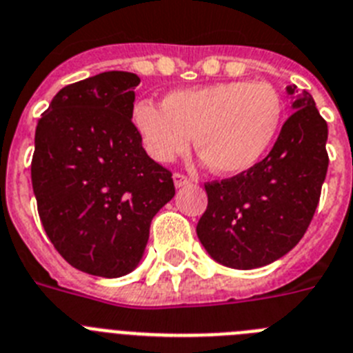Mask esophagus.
<instances>
[{
	"label": "esophagus",
	"mask_w": 353,
	"mask_h": 353,
	"mask_svg": "<svg viewBox=\"0 0 353 353\" xmlns=\"http://www.w3.org/2000/svg\"><path fill=\"white\" fill-rule=\"evenodd\" d=\"M190 183H192V181H190V177L185 176V174H181V172L174 174V185H176L177 188L190 185Z\"/></svg>",
	"instance_id": "obj_1"
}]
</instances>
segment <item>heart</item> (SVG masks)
<instances>
[{"label": "heart", "mask_w": 353, "mask_h": 353, "mask_svg": "<svg viewBox=\"0 0 353 353\" xmlns=\"http://www.w3.org/2000/svg\"><path fill=\"white\" fill-rule=\"evenodd\" d=\"M147 154L168 163L195 149L214 172L243 174L256 167L277 137L283 101L268 83L220 81L174 90L161 106L139 101L131 112Z\"/></svg>", "instance_id": "obj_1"}]
</instances>
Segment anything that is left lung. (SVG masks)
I'll return each instance as SVG.
<instances>
[{
    "mask_svg": "<svg viewBox=\"0 0 353 353\" xmlns=\"http://www.w3.org/2000/svg\"><path fill=\"white\" fill-rule=\"evenodd\" d=\"M295 90L286 88L295 112L268 156L247 172L204 185L208 208L197 236L220 265L252 270L277 261L302 240L316 211L329 130L311 94Z\"/></svg>",
    "mask_w": 353,
    "mask_h": 353,
    "instance_id": "left-lung-1",
    "label": "left lung"
}]
</instances>
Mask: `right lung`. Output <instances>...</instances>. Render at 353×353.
Masks as SVG:
<instances>
[{
  "label": "right lung",
  "instance_id": "1",
  "mask_svg": "<svg viewBox=\"0 0 353 353\" xmlns=\"http://www.w3.org/2000/svg\"><path fill=\"white\" fill-rule=\"evenodd\" d=\"M133 72L63 87L35 131L32 185L44 231L70 266L97 277L137 268L151 220L176 194L131 121Z\"/></svg>",
  "mask_w": 353,
  "mask_h": 353
}]
</instances>
